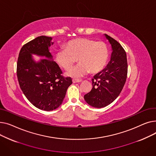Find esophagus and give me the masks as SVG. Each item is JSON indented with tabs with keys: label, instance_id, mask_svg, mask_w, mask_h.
Listing matches in <instances>:
<instances>
[{
	"label": "esophagus",
	"instance_id": "esophagus-1",
	"mask_svg": "<svg viewBox=\"0 0 156 156\" xmlns=\"http://www.w3.org/2000/svg\"><path fill=\"white\" fill-rule=\"evenodd\" d=\"M81 80H78V79H73V82L74 83H80L81 82Z\"/></svg>",
	"mask_w": 156,
	"mask_h": 156
}]
</instances>
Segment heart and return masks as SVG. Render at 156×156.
I'll return each mask as SVG.
<instances>
[{"mask_svg":"<svg viewBox=\"0 0 156 156\" xmlns=\"http://www.w3.org/2000/svg\"><path fill=\"white\" fill-rule=\"evenodd\" d=\"M108 47L104 42L90 38H77L68 42L65 48L57 51L55 61L61 68L68 70L77 59L80 63L67 75L80 78L90 71L92 73L101 71L108 61Z\"/></svg>","mask_w":156,"mask_h":156,"instance_id":"1","label":"heart"}]
</instances>
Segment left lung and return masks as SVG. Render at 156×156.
I'll return each mask as SVG.
<instances>
[{
    "label": "left lung",
    "mask_w": 156,
    "mask_h": 156,
    "mask_svg": "<svg viewBox=\"0 0 156 156\" xmlns=\"http://www.w3.org/2000/svg\"><path fill=\"white\" fill-rule=\"evenodd\" d=\"M111 45V60L102 71L92 79V89L84 95L88 104L102 108L112 103L120 94L128 73L126 54L124 48L110 36L104 34Z\"/></svg>",
    "instance_id": "left-lung-1"
}]
</instances>
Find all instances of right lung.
<instances>
[{"label":"right lung","instance_id":"obj_1","mask_svg":"<svg viewBox=\"0 0 156 156\" xmlns=\"http://www.w3.org/2000/svg\"><path fill=\"white\" fill-rule=\"evenodd\" d=\"M52 40V37L40 36L24 44L17 62V76L22 92L36 108L46 111L59 107L72 84V79L62 76L59 65L52 59L49 51L54 44ZM31 54L46 59L36 62Z\"/></svg>","mask_w":156,"mask_h":156}]
</instances>
